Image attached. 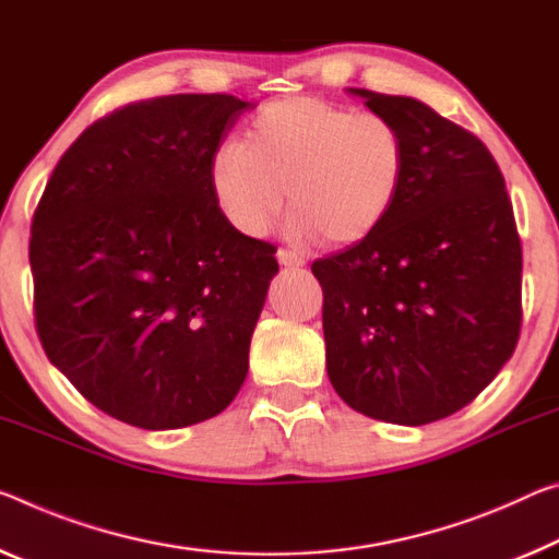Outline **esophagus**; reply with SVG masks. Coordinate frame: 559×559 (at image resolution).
Here are the masks:
<instances>
[{
	"label": "esophagus",
	"mask_w": 559,
	"mask_h": 559,
	"mask_svg": "<svg viewBox=\"0 0 559 559\" xmlns=\"http://www.w3.org/2000/svg\"><path fill=\"white\" fill-rule=\"evenodd\" d=\"M276 259H278V263L283 265V269H300V265L306 263L304 255L296 253V251H288V248H278Z\"/></svg>",
	"instance_id": "obj_1"
}]
</instances>
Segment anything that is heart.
I'll return each instance as SVG.
<instances>
[{
	"label": "heart",
	"mask_w": 559,
	"mask_h": 559,
	"mask_svg": "<svg viewBox=\"0 0 559 559\" xmlns=\"http://www.w3.org/2000/svg\"><path fill=\"white\" fill-rule=\"evenodd\" d=\"M407 171L403 129L380 111L286 96L261 106L243 141L226 139L209 164L221 216L243 236H261L288 201L290 231L358 243L393 214Z\"/></svg>",
	"instance_id": "heart-1"
}]
</instances>
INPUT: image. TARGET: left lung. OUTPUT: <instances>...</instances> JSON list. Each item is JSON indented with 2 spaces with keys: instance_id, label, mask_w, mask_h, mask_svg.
Masks as SVG:
<instances>
[{
  "instance_id": "8db88e82",
  "label": "left lung",
  "mask_w": 559,
  "mask_h": 559,
  "mask_svg": "<svg viewBox=\"0 0 559 559\" xmlns=\"http://www.w3.org/2000/svg\"><path fill=\"white\" fill-rule=\"evenodd\" d=\"M407 141L405 183L376 234L313 261L328 378L368 418L425 425L473 403L515 350L522 246L498 162L411 96L350 88Z\"/></svg>"
}]
</instances>
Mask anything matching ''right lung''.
<instances>
[{"label":"right lung","instance_id":"1","mask_svg":"<svg viewBox=\"0 0 559 559\" xmlns=\"http://www.w3.org/2000/svg\"><path fill=\"white\" fill-rule=\"evenodd\" d=\"M248 106L231 94L121 106L67 148L34 211L41 348L121 423L186 428L241 391L276 246L228 226L209 164Z\"/></svg>","mask_w":559,"mask_h":559}]
</instances>
